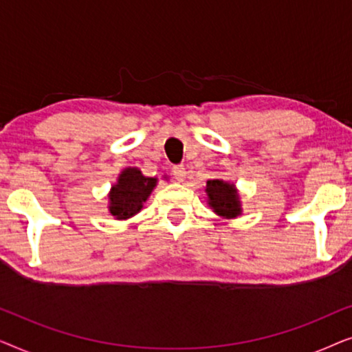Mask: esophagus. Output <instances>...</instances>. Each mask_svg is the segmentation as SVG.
<instances>
[{
	"label": "esophagus",
	"mask_w": 352,
	"mask_h": 352,
	"mask_svg": "<svg viewBox=\"0 0 352 352\" xmlns=\"http://www.w3.org/2000/svg\"><path fill=\"white\" fill-rule=\"evenodd\" d=\"M186 175H187V171H186V168L182 166V165H177V166H175L173 168V176L176 177L177 181H184L186 179Z\"/></svg>",
	"instance_id": "esophagus-1"
}]
</instances>
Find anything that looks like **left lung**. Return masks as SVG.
Returning a JSON list of instances; mask_svg holds the SVG:
<instances>
[{
    "instance_id": "8db88e82",
    "label": "left lung",
    "mask_w": 352,
    "mask_h": 352,
    "mask_svg": "<svg viewBox=\"0 0 352 352\" xmlns=\"http://www.w3.org/2000/svg\"><path fill=\"white\" fill-rule=\"evenodd\" d=\"M206 204L224 219H235L242 214V200L234 182L224 179L206 181Z\"/></svg>"
}]
</instances>
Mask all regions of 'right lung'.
Returning <instances> with one entry per match:
<instances>
[{
  "label": "right lung",
  "instance_id": "1",
  "mask_svg": "<svg viewBox=\"0 0 352 352\" xmlns=\"http://www.w3.org/2000/svg\"><path fill=\"white\" fill-rule=\"evenodd\" d=\"M157 177L144 176L136 166H128L120 171L117 182L109 192V213L118 221H126L142 210L152 190L155 189Z\"/></svg>",
  "mask_w": 352,
  "mask_h": 352
}]
</instances>
